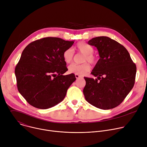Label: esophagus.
Returning a JSON list of instances; mask_svg holds the SVG:
<instances>
[{
    "label": "esophagus",
    "instance_id": "1",
    "mask_svg": "<svg viewBox=\"0 0 147 147\" xmlns=\"http://www.w3.org/2000/svg\"><path fill=\"white\" fill-rule=\"evenodd\" d=\"M75 78H76V79H78V78H81V76L79 75H77V74H75Z\"/></svg>",
    "mask_w": 147,
    "mask_h": 147
}]
</instances>
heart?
I'll list each match as a JSON object with an SVG mask.
<instances>
[{
    "instance_id": "obj_1",
    "label": "heart",
    "mask_w": 147,
    "mask_h": 147,
    "mask_svg": "<svg viewBox=\"0 0 147 147\" xmlns=\"http://www.w3.org/2000/svg\"><path fill=\"white\" fill-rule=\"evenodd\" d=\"M75 50L80 53L82 54V61L83 62L88 61L91 63H95L96 62V57L94 55V48L91 45L85 42L78 43L75 48ZM74 52L72 48L66 49L63 53V58L66 63H71L74 58ZM91 69V66L86 62L81 65L71 64L68 67V72L70 74L84 75Z\"/></svg>"
}]
</instances>
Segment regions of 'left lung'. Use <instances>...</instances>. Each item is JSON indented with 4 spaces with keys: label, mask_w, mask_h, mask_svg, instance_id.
Masks as SVG:
<instances>
[{
    "label": "left lung",
    "mask_w": 147,
    "mask_h": 147,
    "mask_svg": "<svg viewBox=\"0 0 147 147\" xmlns=\"http://www.w3.org/2000/svg\"><path fill=\"white\" fill-rule=\"evenodd\" d=\"M88 43L97 48L100 59L91 72L97 78L84 77L86 85L83 92L85 99L99 109L114 108L132 89L136 65L126 48L108 37H96Z\"/></svg>",
    "instance_id": "1"
}]
</instances>
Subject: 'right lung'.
<instances>
[{
  "instance_id": "obj_1",
  "label": "right lung",
  "mask_w": 147,
  "mask_h": 147,
  "mask_svg": "<svg viewBox=\"0 0 147 147\" xmlns=\"http://www.w3.org/2000/svg\"><path fill=\"white\" fill-rule=\"evenodd\" d=\"M74 43L48 37L32 42L24 49L15 72L18 91L30 105L48 109L65 98L76 78L73 74L63 75L67 71L63 53Z\"/></svg>"
}]
</instances>
